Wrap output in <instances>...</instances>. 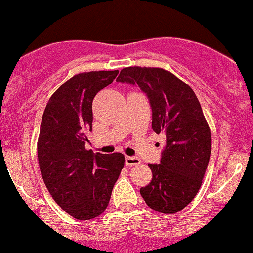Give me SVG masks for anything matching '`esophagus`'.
Returning <instances> with one entry per match:
<instances>
[{"instance_id":"esophagus-1","label":"esophagus","mask_w":253,"mask_h":253,"mask_svg":"<svg viewBox=\"0 0 253 253\" xmlns=\"http://www.w3.org/2000/svg\"><path fill=\"white\" fill-rule=\"evenodd\" d=\"M139 164H140V159H138L136 157H126V165L127 167H132V166H136Z\"/></svg>"}]
</instances>
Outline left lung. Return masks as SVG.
I'll list each match as a JSON object with an SVG mask.
<instances>
[{
  "label": "left lung",
  "instance_id": "8db88e82",
  "mask_svg": "<svg viewBox=\"0 0 253 253\" xmlns=\"http://www.w3.org/2000/svg\"><path fill=\"white\" fill-rule=\"evenodd\" d=\"M116 81L146 93L152 129L166 138L160 164L148 165L153 176L140 195L154 211L177 213L198 193L210 161L212 136L202 106L188 84L162 68L127 67Z\"/></svg>",
  "mask_w": 253,
  "mask_h": 253
}]
</instances>
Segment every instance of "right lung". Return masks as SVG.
Returning a JSON list of instances; mask_svg holds the SVG:
<instances>
[{
    "instance_id": "add662e5",
    "label": "right lung",
    "mask_w": 253,
    "mask_h": 253,
    "mask_svg": "<svg viewBox=\"0 0 253 253\" xmlns=\"http://www.w3.org/2000/svg\"><path fill=\"white\" fill-rule=\"evenodd\" d=\"M117 74L119 70L75 75L50 96L41 120V176L57 205L77 220L103 213L124 167L122 153L94 154L85 148V133L92 130L93 99Z\"/></svg>"
}]
</instances>
